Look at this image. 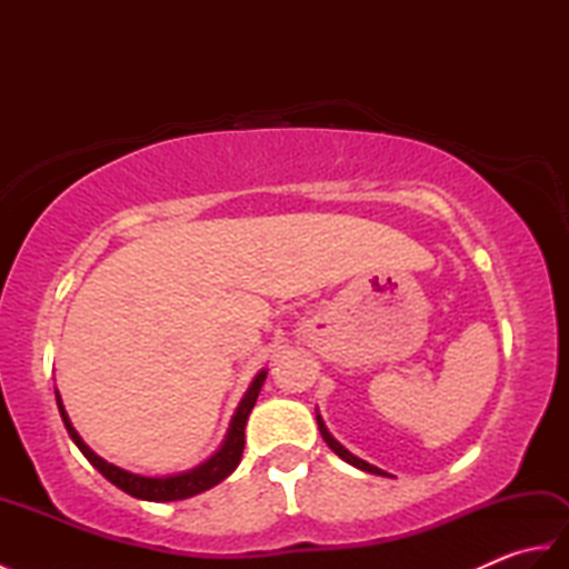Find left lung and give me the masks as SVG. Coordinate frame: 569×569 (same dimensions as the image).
Returning a JSON list of instances; mask_svg holds the SVG:
<instances>
[{
  "label": "left lung",
  "instance_id": "obj_1",
  "mask_svg": "<svg viewBox=\"0 0 569 569\" xmlns=\"http://www.w3.org/2000/svg\"><path fill=\"white\" fill-rule=\"evenodd\" d=\"M316 420H318V428H320V435H322V440H325V442H328V447H330V450H332V452H335L337 457H342L347 465H352V467H357V469H361V471H369V475L389 477V475H386V471H383V469H379V467H373V465L365 462V459H359L357 455H352V452H349L345 445H340V442H337V440L332 438V435H330L328 426H325V420H322V416H320V413L316 416Z\"/></svg>",
  "mask_w": 569,
  "mask_h": 569
}]
</instances>
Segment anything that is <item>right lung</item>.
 <instances>
[{
    "instance_id": "1",
    "label": "right lung",
    "mask_w": 569,
    "mask_h": 569,
    "mask_svg": "<svg viewBox=\"0 0 569 569\" xmlns=\"http://www.w3.org/2000/svg\"><path fill=\"white\" fill-rule=\"evenodd\" d=\"M266 369H261L257 377H253L251 386L247 389L244 398H241L232 422H229V430L224 435V440L220 445L210 459H204L202 465L192 467L188 471H178V475H166V477H143V475H134V471H127L122 467H117L112 462H107L100 455H94L88 445L82 442V438L78 435V430L72 428V422L66 413V406L60 401V393L56 391V403L60 410V418H63V426L70 435V440L78 445V450L88 457V462L100 471V475L112 481L117 489L127 491L129 497L141 499V501H183L196 497V493L208 491L212 487L220 485L222 479H227L232 471L237 469V465L241 462V452H244V428L253 403H257L261 386L266 381Z\"/></svg>"
}]
</instances>
